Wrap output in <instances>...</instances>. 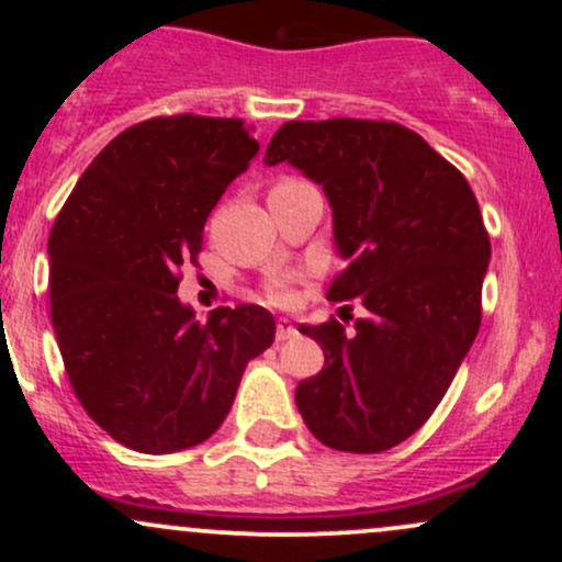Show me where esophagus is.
<instances>
[{"mask_svg": "<svg viewBox=\"0 0 562 562\" xmlns=\"http://www.w3.org/2000/svg\"><path fill=\"white\" fill-rule=\"evenodd\" d=\"M295 335H299V330L293 327V322L290 319L277 322V333H274L277 340H290V338H295Z\"/></svg>", "mask_w": 562, "mask_h": 562, "instance_id": "esophagus-1", "label": "esophagus"}]
</instances>
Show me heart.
Masks as SVG:
<instances>
[{
  "label": "heart",
  "mask_w": 562,
  "mask_h": 562,
  "mask_svg": "<svg viewBox=\"0 0 562 562\" xmlns=\"http://www.w3.org/2000/svg\"><path fill=\"white\" fill-rule=\"evenodd\" d=\"M267 295H269V301H272V303H288L290 301V288L282 280H277L267 288Z\"/></svg>",
  "instance_id": "1"
}]
</instances>
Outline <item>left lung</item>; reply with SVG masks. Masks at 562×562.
Masks as SVG:
<instances>
[{
	"instance_id": "8db88e82",
	"label": "left lung",
	"mask_w": 562,
	"mask_h": 562,
	"mask_svg": "<svg viewBox=\"0 0 562 562\" xmlns=\"http://www.w3.org/2000/svg\"><path fill=\"white\" fill-rule=\"evenodd\" d=\"M322 184L346 269L327 299H357L367 317L306 327L325 367L295 404L325 447L375 454L434 415L481 327L492 243L479 200L447 158L393 121H288L263 164ZM351 308V306H344Z\"/></svg>"
}]
</instances>
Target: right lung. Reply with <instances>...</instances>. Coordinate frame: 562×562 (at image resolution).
<instances>
[{
    "label": "right lung",
    "instance_id": "obj_1",
    "mask_svg": "<svg viewBox=\"0 0 562 562\" xmlns=\"http://www.w3.org/2000/svg\"><path fill=\"white\" fill-rule=\"evenodd\" d=\"M259 153L240 119L158 115L81 173L49 232V303L87 415L124 447L171 454L214 436L245 364L274 340L263 306L179 301L211 209Z\"/></svg>",
    "mask_w": 562,
    "mask_h": 562
}]
</instances>
